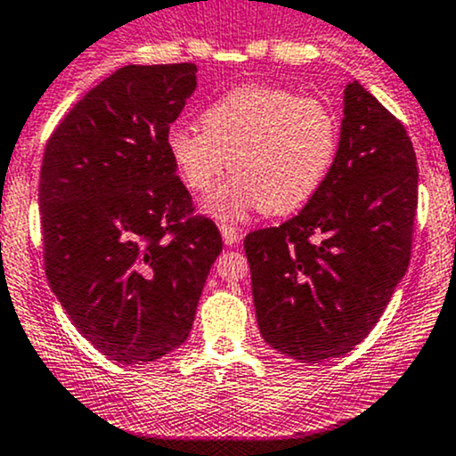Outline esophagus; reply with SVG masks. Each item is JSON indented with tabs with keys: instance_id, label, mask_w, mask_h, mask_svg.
<instances>
[{
	"instance_id": "1",
	"label": "esophagus",
	"mask_w": 456,
	"mask_h": 456,
	"mask_svg": "<svg viewBox=\"0 0 456 456\" xmlns=\"http://www.w3.org/2000/svg\"><path fill=\"white\" fill-rule=\"evenodd\" d=\"M222 239H224V243H226V246H234V243H237L239 239H241V234L237 232V228L222 226Z\"/></svg>"
}]
</instances>
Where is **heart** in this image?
<instances>
[{
    "label": "heart",
    "instance_id": "b5f03b06",
    "mask_svg": "<svg viewBox=\"0 0 456 456\" xmlns=\"http://www.w3.org/2000/svg\"><path fill=\"white\" fill-rule=\"evenodd\" d=\"M200 121L202 128L171 126L167 151L183 183L198 193L230 163L234 174L202 204L219 222H239L256 208L285 215L305 207L337 154L332 112L278 86H239L208 104Z\"/></svg>",
    "mask_w": 456,
    "mask_h": 456
}]
</instances>
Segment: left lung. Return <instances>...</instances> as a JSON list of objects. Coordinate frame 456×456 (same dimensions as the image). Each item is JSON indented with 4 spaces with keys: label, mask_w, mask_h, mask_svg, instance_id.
I'll list each match as a JSON object with an SVG mask.
<instances>
[{
    "label": "left lung",
    "mask_w": 456,
    "mask_h": 456,
    "mask_svg": "<svg viewBox=\"0 0 456 456\" xmlns=\"http://www.w3.org/2000/svg\"><path fill=\"white\" fill-rule=\"evenodd\" d=\"M415 210L418 160L404 126L350 82L322 187L296 217L243 241L263 339L300 363L359 346L409 267Z\"/></svg>",
    "instance_id": "1"
}]
</instances>
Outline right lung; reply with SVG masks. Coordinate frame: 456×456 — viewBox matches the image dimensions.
<instances>
[{"label": "right lung", "instance_id": "right-lung-1", "mask_svg": "<svg viewBox=\"0 0 456 456\" xmlns=\"http://www.w3.org/2000/svg\"><path fill=\"white\" fill-rule=\"evenodd\" d=\"M198 67L128 65L91 89L43 156L45 272L73 326L117 363L141 365L187 341L219 230L189 217L167 151Z\"/></svg>", "mask_w": 456, "mask_h": 456}]
</instances>
